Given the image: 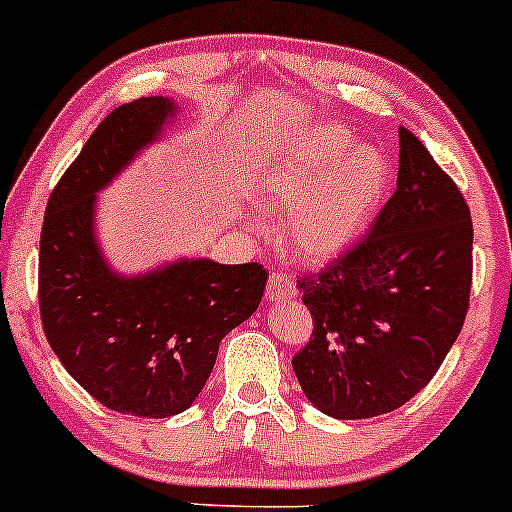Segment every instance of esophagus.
Returning <instances> with one entry per match:
<instances>
[{"instance_id": "1", "label": "esophagus", "mask_w": 512, "mask_h": 512, "mask_svg": "<svg viewBox=\"0 0 512 512\" xmlns=\"http://www.w3.org/2000/svg\"><path fill=\"white\" fill-rule=\"evenodd\" d=\"M297 295L295 280L287 278L283 273H271L266 287V300L268 302H287Z\"/></svg>"}]
</instances>
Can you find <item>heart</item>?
Returning a JSON list of instances; mask_svg holds the SVG:
<instances>
[{
	"label": "heart",
	"instance_id": "heart-1",
	"mask_svg": "<svg viewBox=\"0 0 512 512\" xmlns=\"http://www.w3.org/2000/svg\"><path fill=\"white\" fill-rule=\"evenodd\" d=\"M392 181L387 154L338 123H321L275 142L256 179L266 210H287L285 246L300 261L329 263L355 244Z\"/></svg>",
	"mask_w": 512,
	"mask_h": 512
}]
</instances>
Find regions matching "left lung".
Here are the masks:
<instances>
[{"label": "left lung", "instance_id": "1", "mask_svg": "<svg viewBox=\"0 0 512 512\" xmlns=\"http://www.w3.org/2000/svg\"><path fill=\"white\" fill-rule=\"evenodd\" d=\"M399 176L370 234L297 280L312 312L292 358L304 396L341 421L404 406L462 331L472 290V215L455 181L399 128Z\"/></svg>", "mask_w": 512, "mask_h": 512}]
</instances>
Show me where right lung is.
<instances>
[{"mask_svg":"<svg viewBox=\"0 0 512 512\" xmlns=\"http://www.w3.org/2000/svg\"><path fill=\"white\" fill-rule=\"evenodd\" d=\"M179 106L142 96L108 113L55 186L40 234L43 331L65 370L106 409L166 418L198 399L220 341L261 304L268 273L179 258L147 273H118L96 239V200Z\"/></svg>","mask_w":512,"mask_h":512,"instance_id":"right-lung-1","label":"right lung"}]
</instances>
